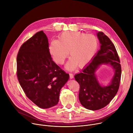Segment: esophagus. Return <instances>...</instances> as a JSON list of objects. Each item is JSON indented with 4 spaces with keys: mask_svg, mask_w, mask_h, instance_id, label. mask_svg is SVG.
<instances>
[{
    "mask_svg": "<svg viewBox=\"0 0 133 133\" xmlns=\"http://www.w3.org/2000/svg\"><path fill=\"white\" fill-rule=\"evenodd\" d=\"M69 78H70V79L73 78V77H74V75H72V74H71V73H69Z\"/></svg>",
    "mask_w": 133,
    "mask_h": 133,
    "instance_id": "1",
    "label": "esophagus"
}]
</instances>
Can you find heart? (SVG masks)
<instances>
[{
	"mask_svg": "<svg viewBox=\"0 0 133 133\" xmlns=\"http://www.w3.org/2000/svg\"><path fill=\"white\" fill-rule=\"evenodd\" d=\"M59 41L52 40L48 50L53 60L62 65L69 55L71 58L66 68L73 70L78 65L84 67L92 59L97 51L98 42L93 35L82 32L65 31L59 36Z\"/></svg>",
	"mask_w": 133,
	"mask_h": 133,
	"instance_id": "b5f03b06",
	"label": "heart"
}]
</instances>
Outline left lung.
<instances>
[{
    "label": "left lung",
    "mask_w": 133,
    "mask_h": 133,
    "mask_svg": "<svg viewBox=\"0 0 133 133\" xmlns=\"http://www.w3.org/2000/svg\"><path fill=\"white\" fill-rule=\"evenodd\" d=\"M97 36L101 44V49L91 62L82 72L75 76L79 84V99L86 108L96 110L107 106L117 94L121 82L122 68L116 48L109 38L99 31ZM111 64L115 70V75L109 86L102 87L94 75L96 69L102 64Z\"/></svg>",
    "instance_id": "left-lung-1"
}]
</instances>
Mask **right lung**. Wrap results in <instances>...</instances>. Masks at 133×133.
Returning a JSON list of instances; mask_svg holds the SVG:
<instances>
[{"label": "right lung", "mask_w": 133, "mask_h": 133, "mask_svg": "<svg viewBox=\"0 0 133 133\" xmlns=\"http://www.w3.org/2000/svg\"><path fill=\"white\" fill-rule=\"evenodd\" d=\"M48 47L46 35L40 31L23 43L17 56L19 83L27 97L42 108L58 104L69 77L52 60Z\"/></svg>", "instance_id": "obj_1"}]
</instances>
